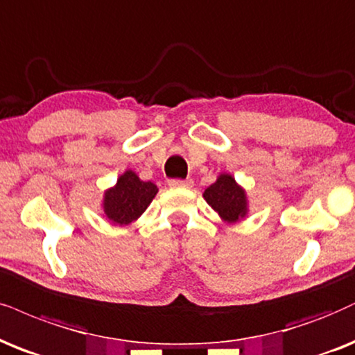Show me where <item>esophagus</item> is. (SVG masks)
Masks as SVG:
<instances>
[{
	"instance_id": "1",
	"label": "esophagus",
	"mask_w": 355,
	"mask_h": 355,
	"mask_svg": "<svg viewBox=\"0 0 355 355\" xmlns=\"http://www.w3.org/2000/svg\"><path fill=\"white\" fill-rule=\"evenodd\" d=\"M171 187H178V189H191L192 187V181H182V179H171L169 181Z\"/></svg>"
}]
</instances>
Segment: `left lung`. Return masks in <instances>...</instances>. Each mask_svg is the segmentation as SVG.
Masks as SVG:
<instances>
[{
  "instance_id": "8db88e82",
  "label": "left lung",
  "mask_w": 355,
  "mask_h": 355,
  "mask_svg": "<svg viewBox=\"0 0 355 355\" xmlns=\"http://www.w3.org/2000/svg\"><path fill=\"white\" fill-rule=\"evenodd\" d=\"M202 198L227 225L239 224L250 212L247 191L230 173L218 174L216 182L204 191Z\"/></svg>"
}]
</instances>
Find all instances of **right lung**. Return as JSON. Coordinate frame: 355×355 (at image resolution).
Listing matches in <instances>:
<instances>
[{
	"mask_svg": "<svg viewBox=\"0 0 355 355\" xmlns=\"http://www.w3.org/2000/svg\"><path fill=\"white\" fill-rule=\"evenodd\" d=\"M156 194L157 186L155 182L143 181L133 169H126L118 176L115 186L103 191V199L100 202L102 217L113 225H130L150 207Z\"/></svg>",
	"mask_w": 355,
	"mask_h": 355,
	"instance_id": "right-lung-1",
	"label": "right lung"
}]
</instances>
